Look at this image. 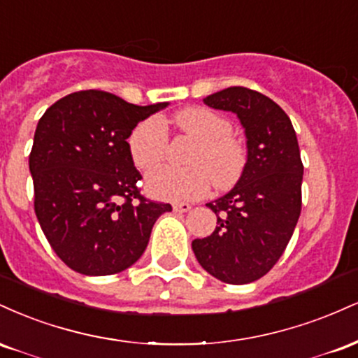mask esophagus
<instances>
[{
	"label": "esophagus",
	"mask_w": 358,
	"mask_h": 358,
	"mask_svg": "<svg viewBox=\"0 0 358 358\" xmlns=\"http://www.w3.org/2000/svg\"><path fill=\"white\" fill-rule=\"evenodd\" d=\"M192 208V205L190 203H187V202H176V203H173V210L175 212H188Z\"/></svg>",
	"instance_id": "1"
}]
</instances>
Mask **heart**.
I'll return each mask as SVG.
<instances>
[{"mask_svg": "<svg viewBox=\"0 0 358 358\" xmlns=\"http://www.w3.org/2000/svg\"><path fill=\"white\" fill-rule=\"evenodd\" d=\"M176 126L196 141L188 168L158 166L146 176L150 195L159 200H195L207 195L212 182L227 188L244 168V151L231 136L232 126L224 116L207 108H188L176 114ZM168 133L162 117L141 121L131 131L127 146L139 170L158 165L166 153Z\"/></svg>", "mask_w": 358, "mask_h": 358, "instance_id": "obj_1", "label": "heart"}]
</instances>
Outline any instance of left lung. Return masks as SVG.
Here are the masks:
<instances>
[{"instance_id": "8db88e82", "label": "left lung", "mask_w": 358, "mask_h": 358, "mask_svg": "<svg viewBox=\"0 0 358 358\" xmlns=\"http://www.w3.org/2000/svg\"><path fill=\"white\" fill-rule=\"evenodd\" d=\"M244 127L248 159L231 192L207 203L217 215L208 237L192 249L200 266L229 285L257 281L278 262L301 212L303 163L291 119L264 94L229 87L205 97Z\"/></svg>"}]
</instances>
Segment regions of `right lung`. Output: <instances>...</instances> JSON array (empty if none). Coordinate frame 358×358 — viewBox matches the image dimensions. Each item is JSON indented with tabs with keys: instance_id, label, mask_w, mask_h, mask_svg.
<instances>
[{
	"instance_id": "right-lung-1",
	"label": "right lung",
	"mask_w": 358,
	"mask_h": 358,
	"mask_svg": "<svg viewBox=\"0 0 358 358\" xmlns=\"http://www.w3.org/2000/svg\"><path fill=\"white\" fill-rule=\"evenodd\" d=\"M168 102L129 104L104 90L62 97L36 124L30 153L35 213L52 249L85 276L133 266L170 203L139 193L127 138Z\"/></svg>"
}]
</instances>
